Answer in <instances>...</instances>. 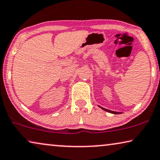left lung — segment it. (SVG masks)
I'll return each mask as SVG.
<instances>
[{
	"label": "left lung",
	"mask_w": 160,
	"mask_h": 160,
	"mask_svg": "<svg viewBox=\"0 0 160 160\" xmlns=\"http://www.w3.org/2000/svg\"><path fill=\"white\" fill-rule=\"evenodd\" d=\"M103 110H105L106 111H108V112H111V113H113V114H118V113H120V112H115V111H111V110H107V109H105V108H102Z\"/></svg>",
	"instance_id": "1"
}]
</instances>
